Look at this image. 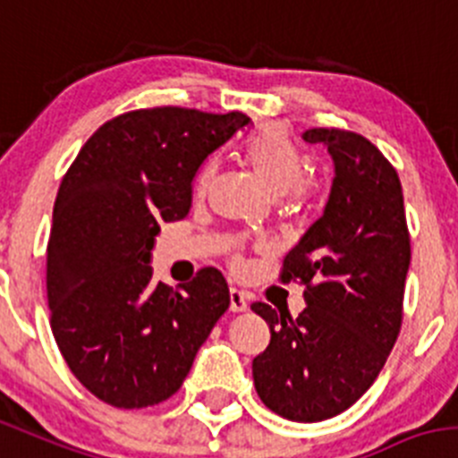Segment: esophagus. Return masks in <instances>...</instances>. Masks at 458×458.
<instances>
[{"label":"esophagus","instance_id":"esophagus-1","mask_svg":"<svg viewBox=\"0 0 458 458\" xmlns=\"http://www.w3.org/2000/svg\"><path fill=\"white\" fill-rule=\"evenodd\" d=\"M229 309L233 313H242L250 309V295L245 291H238V288H232L229 291Z\"/></svg>","mask_w":458,"mask_h":458}]
</instances>
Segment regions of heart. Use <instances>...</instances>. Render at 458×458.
Returning <instances> with one entry per match:
<instances>
[{
    "label": "heart",
    "mask_w": 458,
    "mask_h": 458,
    "mask_svg": "<svg viewBox=\"0 0 458 458\" xmlns=\"http://www.w3.org/2000/svg\"><path fill=\"white\" fill-rule=\"evenodd\" d=\"M241 154L272 195L288 197V199L304 197V174L309 167V158L284 129L276 124H263V127L254 129L242 138ZM211 179L213 165H207L199 174L201 192L207 191Z\"/></svg>",
    "instance_id": "b5f03b06"
}]
</instances>
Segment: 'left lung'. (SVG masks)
Masks as SVG:
<instances>
[{"label":"left lung","instance_id":"1","mask_svg":"<svg viewBox=\"0 0 458 458\" xmlns=\"http://www.w3.org/2000/svg\"><path fill=\"white\" fill-rule=\"evenodd\" d=\"M301 138L327 147L334 182L320 220L284 259L281 279L306 286L304 311L291 318L251 304L270 325L251 377L276 415L320 422L370 388L395 345L411 241L400 177L368 138L338 129Z\"/></svg>","mask_w":458,"mask_h":458}]
</instances>
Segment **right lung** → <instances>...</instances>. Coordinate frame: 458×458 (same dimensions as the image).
<instances>
[{
    "instance_id": "add662e5",
    "label": "right lung",
    "mask_w": 458,
    "mask_h": 458,
    "mask_svg": "<svg viewBox=\"0 0 458 458\" xmlns=\"http://www.w3.org/2000/svg\"><path fill=\"white\" fill-rule=\"evenodd\" d=\"M250 123L177 106L124 113L88 138L63 177L47 242L52 331L72 375L106 404L142 409L174 395L229 309L216 267L172 291L154 284L149 263L161 222L191 211L199 167Z\"/></svg>"
}]
</instances>
